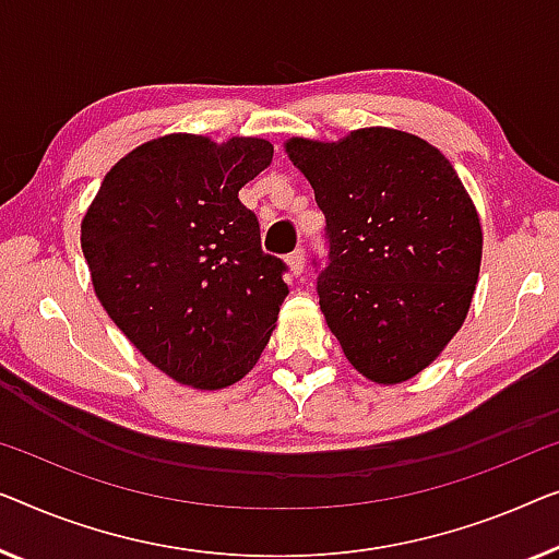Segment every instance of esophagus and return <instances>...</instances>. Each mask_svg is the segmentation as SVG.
I'll return each instance as SVG.
<instances>
[{"label":"esophagus","instance_id":"1","mask_svg":"<svg viewBox=\"0 0 559 559\" xmlns=\"http://www.w3.org/2000/svg\"><path fill=\"white\" fill-rule=\"evenodd\" d=\"M288 269H290V273H294V276H298V273L304 271V263H306V250L304 248H296L294 253H290L288 258Z\"/></svg>","mask_w":559,"mask_h":559}]
</instances>
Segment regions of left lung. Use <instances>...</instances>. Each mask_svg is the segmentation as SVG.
Returning <instances> with one entry per match:
<instances>
[{"mask_svg": "<svg viewBox=\"0 0 559 559\" xmlns=\"http://www.w3.org/2000/svg\"><path fill=\"white\" fill-rule=\"evenodd\" d=\"M286 152L326 217L317 294L344 357L372 382L411 380L461 329L481 265V225L453 164L392 129L290 139Z\"/></svg>", "mask_w": 559, "mask_h": 559, "instance_id": "obj_1", "label": "left lung"}]
</instances>
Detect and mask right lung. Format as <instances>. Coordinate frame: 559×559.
<instances>
[{
	"label": "right lung",
	"instance_id": "1",
	"mask_svg": "<svg viewBox=\"0 0 559 559\" xmlns=\"http://www.w3.org/2000/svg\"><path fill=\"white\" fill-rule=\"evenodd\" d=\"M273 162L263 139L171 133L108 171L81 225L98 301L171 380L219 390L250 372L276 326L288 265L263 253L240 187Z\"/></svg>",
	"mask_w": 559,
	"mask_h": 559
}]
</instances>
